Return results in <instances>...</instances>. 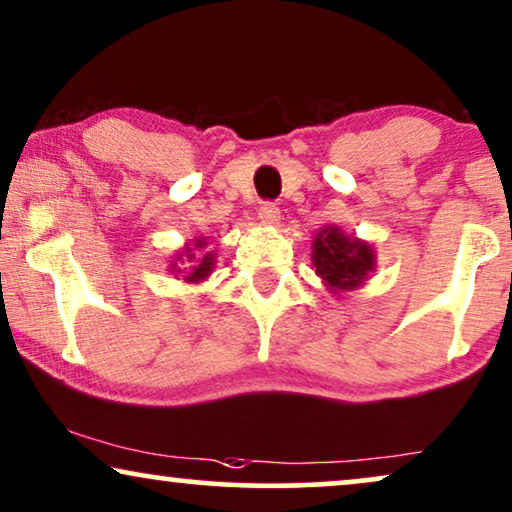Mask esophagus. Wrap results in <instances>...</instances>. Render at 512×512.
Returning a JSON list of instances; mask_svg holds the SVG:
<instances>
[{"label":"esophagus","instance_id":"obj_1","mask_svg":"<svg viewBox=\"0 0 512 512\" xmlns=\"http://www.w3.org/2000/svg\"><path fill=\"white\" fill-rule=\"evenodd\" d=\"M260 220L262 224H267V227H276L278 222H281V210L276 208V203H262L260 206Z\"/></svg>","mask_w":512,"mask_h":512}]
</instances>
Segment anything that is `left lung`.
<instances>
[{"instance_id": "left-lung-1", "label": "left lung", "mask_w": 512, "mask_h": 512, "mask_svg": "<svg viewBox=\"0 0 512 512\" xmlns=\"http://www.w3.org/2000/svg\"><path fill=\"white\" fill-rule=\"evenodd\" d=\"M311 248V262L316 267V274L332 295L358 290L377 269V255H374L372 245L363 238L346 234L335 224L320 229Z\"/></svg>"}]
</instances>
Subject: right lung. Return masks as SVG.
Listing matches in <instances>:
<instances>
[{
    "label": "right lung",
    "instance_id": "right-lung-1",
    "mask_svg": "<svg viewBox=\"0 0 512 512\" xmlns=\"http://www.w3.org/2000/svg\"><path fill=\"white\" fill-rule=\"evenodd\" d=\"M210 238L208 236H196L192 243H187L185 248L175 252V260L170 262V271L175 276H182V281L194 285L203 283L213 274L215 269V250H206Z\"/></svg>",
    "mask_w": 512,
    "mask_h": 512
}]
</instances>
